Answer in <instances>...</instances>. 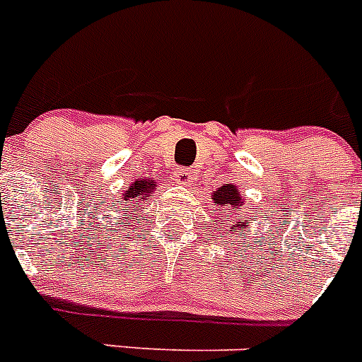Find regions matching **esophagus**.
Instances as JSON below:
<instances>
[{"instance_id": "1", "label": "esophagus", "mask_w": 362, "mask_h": 362, "mask_svg": "<svg viewBox=\"0 0 362 362\" xmlns=\"http://www.w3.org/2000/svg\"><path fill=\"white\" fill-rule=\"evenodd\" d=\"M174 177H175V183L177 185H192L194 183V174H192L188 168H177V170L174 172Z\"/></svg>"}]
</instances>
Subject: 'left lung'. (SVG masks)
Returning <instances> with one entry per match:
<instances>
[{
  "label": "left lung",
  "instance_id": "8db88e82",
  "mask_svg": "<svg viewBox=\"0 0 362 362\" xmlns=\"http://www.w3.org/2000/svg\"><path fill=\"white\" fill-rule=\"evenodd\" d=\"M212 199L217 206L223 209V214H232V216H235L233 217V223L230 225V232L235 233L238 230L248 228V221L239 223L241 216H239L238 212L245 201L241 199V194H239V190L235 188V185H223L221 188H217L216 192H212ZM223 214H221V217H223ZM226 219H230V216L226 217Z\"/></svg>",
  "mask_w": 362,
  "mask_h": 362
}]
</instances>
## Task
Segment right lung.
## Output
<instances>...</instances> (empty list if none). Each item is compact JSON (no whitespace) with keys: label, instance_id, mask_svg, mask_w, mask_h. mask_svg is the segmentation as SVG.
Returning a JSON list of instances; mask_svg holds the SVG:
<instances>
[{"label":"right lung","instance_id":"1","mask_svg":"<svg viewBox=\"0 0 362 362\" xmlns=\"http://www.w3.org/2000/svg\"><path fill=\"white\" fill-rule=\"evenodd\" d=\"M153 188H156L153 179H137V181H134L132 187L127 188V190L119 196V201H117L119 206L124 204L123 209H121V212H130V210L137 209V204L141 206V204L148 199V196L152 194ZM130 219H132V217H130Z\"/></svg>","mask_w":362,"mask_h":362}]
</instances>
